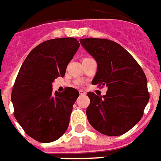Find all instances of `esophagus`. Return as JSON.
Masks as SVG:
<instances>
[{
  "label": "esophagus",
  "mask_w": 161,
  "mask_h": 161,
  "mask_svg": "<svg viewBox=\"0 0 161 161\" xmlns=\"http://www.w3.org/2000/svg\"><path fill=\"white\" fill-rule=\"evenodd\" d=\"M79 94H80L81 96H85L87 93H86L85 91H83V90H79Z\"/></svg>",
  "instance_id": "obj_1"
}]
</instances>
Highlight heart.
Here are the masks:
<instances>
[{"mask_svg": "<svg viewBox=\"0 0 161 161\" xmlns=\"http://www.w3.org/2000/svg\"><path fill=\"white\" fill-rule=\"evenodd\" d=\"M76 83H78V84H79V83H80V81H77Z\"/></svg>", "mask_w": 161, "mask_h": 161, "instance_id": "obj_1", "label": "heart"}]
</instances>
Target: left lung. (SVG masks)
Instances as JSON below:
<instances>
[{
	"instance_id": "8db88e82",
	"label": "left lung",
	"mask_w": 161,
	"mask_h": 161,
	"mask_svg": "<svg viewBox=\"0 0 161 161\" xmlns=\"http://www.w3.org/2000/svg\"><path fill=\"white\" fill-rule=\"evenodd\" d=\"M80 43L97 63L92 83L108 88L103 97L87 93V119L102 134H124L140 121L149 101L147 77L130 53L115 42L90 37L80 39Z\"/></svg>"
}]
</instances>
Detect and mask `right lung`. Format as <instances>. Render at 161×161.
I'll return each instance as SVG.
<instances>
[{"label": "right lung", "instance_id": "right-lung-1", "mask_svg": "<svg viewBox=\"0 0 161 161\" xmlns=\"http://www.w3.org/2000/svg\"><path fill=\"white\" fill-rule=\"evenodd\" d=\"M80 43L74 37L43 42L30 51L12 89L14 115L24 132L36 141L51 142L65 133L78 91L66 87L55 94L51 84L64 77Z\"/></svg>", "mask_w": 161, "mask_h": 161}]
</instances>
